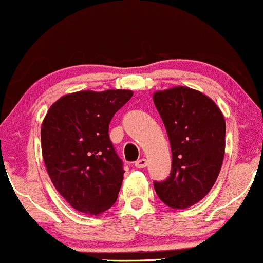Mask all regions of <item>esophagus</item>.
I'll return each instance as SVG.
<instances>
[{
  "instance_id": "esophagus-1",
  "label": "esophagus",
  "mask_w": 263,
  "mask_h": 263,
  "mask_svg": "<svg viewBox=\"0 0 263 263\" xmlns=\"http://www.w3.org/2000/svg\"><path fill=\"white\" fill-rule=\"evenodd\" d=\"M136 166L142 169V167H146L147 166V160L146 159H139L136 161Z\"/></svg>"
}]
</instances>
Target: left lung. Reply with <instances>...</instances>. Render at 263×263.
Masks as SVG:
<instances>
[{"instance_id":"obj_1","label":"left lung","mask_w":263,"mask_h":263,"mask_svg":"<svg viewBox=\"0 0 263 263\" xmlns=\"http://www.w3.org/2000/svg\"><path fill=\"white\" fill-rule=\"evenodd\" d=\"M154 103L172 147L171 176L155 181V191L167 206L186 209L217 181L224 156V117L211 98L184 86L156 91Z\"/></svg>"}]
</instances>
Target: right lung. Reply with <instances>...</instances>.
Masks as SVG:
<instances>
[{
    "instance_id": "1",
    "label": "right lung",
    "mask_w": 263,
    "mask_h": 263,
    "mask_svg": "<svg viewBox=\"0 0 263 263\" xmlns=\"http://www.w3.org/2000/svg\"><path fill=\"white\" fill-rule=\"evenodd\" d=\"M132 97V90H86L62 97L47 111L42 157L55 189L76 211L97 216L116 201L125 171L108 127Z\"/></svg>"
}]
</instances>
